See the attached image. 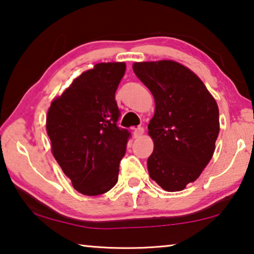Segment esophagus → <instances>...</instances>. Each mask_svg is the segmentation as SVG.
<instances>
[{
	"label": "esophagus",
	"mask_w": 254,
	"mask_h": 254,
	"mask_svg": "<svg viewBox=\"0 0 254 254\" xmlns=\"http://www.w3.org/2000/svg\"><path fill=\"white\" fill-rule=\"evenodd\" d=\"M143 133H144V128L142 127H134V130H133V135H134V137H140Z\"/></svg>",
	"instance_id": "obj_1"
}]
</instances>
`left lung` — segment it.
I'll return each instance as SVG.
<instances>
[{
	"label": "left lung",
	"mask_w": 254,
	"mask_h": 254,
	"mask_svg": "<svg viewBox=\"0 0 254 254\" xmlns=\"http://www.w3.org/2000/svg\"><path fill=\"white\" fill-rule=\"evenodd\" d=\"M133 71L156 102L148 126L154 142L148 158L150 177L167 191L183 190L213 157L218 106L203 81L173 60L135 63Z\"/></svg>",
	"instance_id": "left-lung-1"
}]
</instances>
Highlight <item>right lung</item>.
I'll list each match as a JSON object with an SVG mask.
<instances>
[{
    "label": "right lung",
    "instance_id": "obj_1",
    "mask_svg": "<svg viewBox=\"0 0 254 254\" xmlns=\"http://www.w3.org/2000/svg\"><path fill=\"white\" fill-rule=\"evenodd\" d=\"M126 72L124 63H102L74 79L53 101L47 133L59 166L76 190L87 196L115 186L131 133L118 126L115 92Z\"/></svg>",
    "mask_w": 254,
    "mask_h": 254
}]
</instances>
